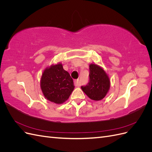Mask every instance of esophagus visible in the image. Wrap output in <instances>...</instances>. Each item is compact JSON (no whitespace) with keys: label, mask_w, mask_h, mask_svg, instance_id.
<instances>
[{"label":"esophagus","mask_w":152,"mask_h":152,"mask_svg":"<svg viewBox=\"0 0 152 152\" xmlns=\"http://www.w3.org/2000/svg\"><path fill=\"white\" fill-rule=\"evenodd\" d=\"M74 84H75V86H77V87H79V86H80V84L79 80V79L75 80V81H74Z\"/></svg>","instance_id":"esophagus-1"}]
</instances>
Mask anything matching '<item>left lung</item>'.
I'll return each mask as SVG.
<instances>
[{
	"label": "left lung",
	"instance_id": "1",
	"mask_svg": "<svg viewBox=\"0 0 152 152\" xmlns=\"http://www.w3.org/2000/svg\"><path fill=\"white\" fill-rule=\"evenodd\" d=\"M110 87V80L107 73L101 66L96 64L89 65V82L81 89L88 97L94 101L103 99Z\"/></svg>",
	"mask_w": 152,
	"mask_h": 152
}]
</instances>
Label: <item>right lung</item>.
Here are the masks:
<instances>
[{"label": "right lung", "mask_w": 152, "mask_h": 152, "mask_svg": "<svg viewBox=\"0 0 152 152\" xmlns=\"http://www.w3.org/2000/svg\"><path fill=\"white\" fill-rule=\"evenodd\" d=\"M73 81L61 63L52 65L44 70L40 79V88L44 97L56 104L68 99L74 89Z\"/></svg>", "instance_id": "right-lung-1"}]
</instances>
